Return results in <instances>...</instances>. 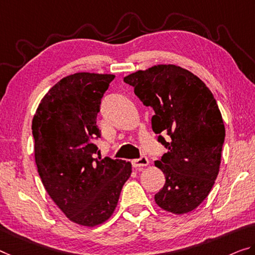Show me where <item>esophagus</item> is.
<instances>
[{
  "instance_id": "obj_1",
  "label": "esophagus",
  "mask_w": 255,
  "mask_h": 255,
  "mask_svg": "<svg viewBox=\"0 0 255 255\" xmlns=\"http://www.w3.org/2000/svg\"><path fill=\"white\" fill-rule=\"evenodd\" d=\"M149 164V160L146 157V156H141L140 158L133 159L132 160V165L133 167H142V166H147Z\"/></svg>"
}]
</instances>
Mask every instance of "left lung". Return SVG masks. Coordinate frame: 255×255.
Masks as SVG:
<instances>
[{
  "label": "left lung",
  "mask_w": 255,
  "mask_h": 255,
  "mask_svg": "<svg viewBox=\"0 0 255 255\" xmlns=\"http://www.w3.org/2000/svg\"><path fill=\"white\" fill-rule=\"evenodd\" d=\"M124 82L154 109L152 131L167 149L155 162L165 175L156 204L174 214L191 212L210 194L220 168L226 130L217 100L204 82L175 65L138 70Z\"/></svg>",
  "instance_id": "1"
}]
</instances>
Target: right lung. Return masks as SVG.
<instances>
[{"label":"right lung","mask_w":255,"mask_h":255,"mask_svg":"<svg viewBox=\"0 0 255 255\" xmlns=\"http://www.w3.org/2000/svg\"><path fill=\"white\" fill-rule=\"evenodd\" d=\"M114 78L95 73L64 77L43 97L32 123L35 162L46 193L70 221L85 227L112 217L132 172L130 162L97 156V115Z\"/></svg>","instance_id":"right-lung-1"}]
</instances>
